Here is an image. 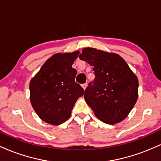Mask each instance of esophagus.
Returning a JSON list of instances; mask_svg holds the SVG:
<instances>
[{"label": "esophagus", "instance_id": "obj_1", "mask_svg": "<svg viewBox=\"0 0 161 161\" xmlns=\"http://www.w3.org/2000/svg\"><path fill=\"white\" fill-rule=\"evenodd\" d=\"M82 87L83 88V89L86 90V87H87V84H86V83H85V84H82Z\"/></svg>", "mask_w": 161, "mask_h": 161}]
</instances>
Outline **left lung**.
Masks as SVG:
<instances>
[{"instance_id": "obj_1", "label": "left lung", "mask_w": 161, "mask_h": 161, "mask_svg": "<svg viewBox=\"0 0 161 161\" xmlns=\"http://www.w3.org/2000/svg\"><path fill=\"white\" fill-rule=\"evenodd\" d=\"M79 58L94 66L95 79L84 97L96 117L108 124L123 121L137 101V76L117 53L86 47Z\"/></svg>"}]
</instances>
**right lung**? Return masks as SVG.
Wrapping results in <instances>:
<instances>
[{"label": "right lung", "mask_w": 161, "mask_h": 161, "mask_svg": "<svg viewBox=\"0 0 161 161\" xmlns=\"http://www.w3.org/2000/svg\"><path fill=\"white\" fill-rule=\"evenodd\" d=\"M79 51L57 53L46 60L29 83L30 101L41 119L57 125L71 116L84 89L75 82L77 71L72 65Z\"/></svg>", "instance_id": "add662e5"}]
</instances>
